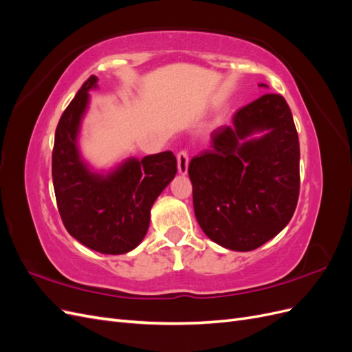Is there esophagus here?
I'll return each instance as SVG.
<instances>
[{"label": "esophagus", "instance_id": "1", "mask_svg": "<svg viewBox=\"0 0 352 352\" xmlns=\"http://www.w3.org/2000/svg\"><path fill=\"white\" fill-rule=\"evenodd\" d=\"M188 164H189V154L186 150H180L177 153V170L180 175L188 173Z\"/></svg>", "mask_w": 352, "mask_h": 352}]
</instances>
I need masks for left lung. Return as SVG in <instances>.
I'll use <instances>...</instances> for the list:
<instances>
[{
    "label": "left lung",
    "mask_w": 352,
    "mask_h": 352,
    "mask_svg": "<svg viewBox=\"0 0 352 352\" xmlns=\"http://www.w3.org/2000/svg\"><path fill=\"white\" fill-rule=\"evenodd\" d=\"M265 87V85H260ZM260 140L240 144L254 131ZM195 217L206 235L233 251H252L289 223L300 197V141L289 105L264 94L211 133L190 160Z\"/></svg>",
    "instance_id": "1"
}]
</instances>
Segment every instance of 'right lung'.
Here are the masks:
<instances>
[{
	"instance_id": "right-lung-1",
	"label": "right lung",
	"mask_w": 352,
	"mask_h": 352,
	"mask_svg": "<svg viewBox=\"0 0 352 352\" xmlns=\"http://www.w3.org/2000/svg\"><path fill=\"white\" fill-rule=\"evenodd\" d=\"M97 76L85 80L61 114L52 148V184L63 225L85 247L124 254L144 239L157 197L176 175L172 151L131 158L107 177L91 173L79 157L76 136Z\"/></svg>"
}]
</instances>
